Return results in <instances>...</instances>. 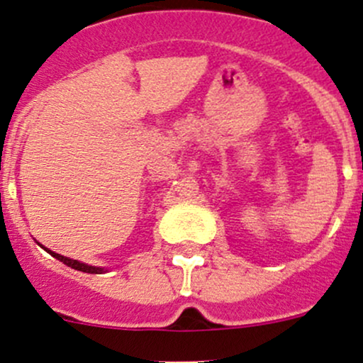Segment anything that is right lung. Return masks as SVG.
Returning a JSON list of instances; mask_svg holds the SVG:
<instances>
[{"mask_svg": "<svg viewBox=\"0 0 363 363\" xmlns=\"http://www.w3.org/2000/svg\"><path fill=\"white\" fill-rule=\"evenodd\" d=\"M38 243V242H36ZM38 245L41 247V249H45L48 252V254L52 255V257H55L57 261L64 262L66 266H69L72 269H78V272H83V273H90V274H102L108 272V268H102V266H91V264H86V262H82V261H76V259H69V257H64V255L60 254H55V252H52L50 249H47V247H43L41 243H38Z\"/></svg>", "mask_w": 363, "mask_h": 363, "instance_id": "right-lung-1", "label": "right lung"}]
</instances>
